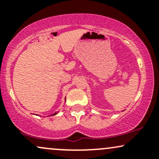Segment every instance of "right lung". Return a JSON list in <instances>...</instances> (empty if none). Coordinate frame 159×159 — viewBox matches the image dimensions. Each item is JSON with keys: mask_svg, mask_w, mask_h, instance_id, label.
<instances>
[{"mask_svg": "<svg viewBox=\"0 0 159 159\" xmlns=\"http://www.w3.org/2000/svg\"><path fill=\"white\" fill-rule=\"evenodd\" d=\"M65 99H66V98H65ZM65 101H66V100H65ZM57 114V112H55V113H54V114H52V116H54V115H56Z\"/></svg>", "mask_w": 159, "mask_h": 159, "instance_id": "right-lung-1", "label": "right lung"}]
</instances>
